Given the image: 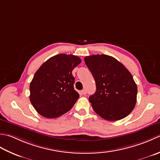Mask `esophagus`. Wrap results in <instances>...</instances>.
<instances>
[{
  "label": "esophagus",
  "mask_w": 160,
  "mask_h": 160,
  "mask_svg": "<svg viewBox=\"0 0 160 160\" xmlns=\"http://www.w3.org/2000/svg\"><path fill=\"white\" fill-rule=\"evenodd\" d=\"M81 94H83V95H85V94H86V90H84V89L81 90Z\"/></svg>",
  "instance_id": "obj_1"
}]
</instances>
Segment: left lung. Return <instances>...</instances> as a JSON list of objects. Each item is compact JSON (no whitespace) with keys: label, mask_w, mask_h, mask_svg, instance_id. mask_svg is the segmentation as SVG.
<instances>
[{"label":"left lung","mask_w":160,"mask_h":160,"mask_svg":"<svg viewBox=\"0 0 160 160\" xmlns=\"http://www.w3.org/2000/svg\"><path fill=\"white\" fill-rule=\"evenodd\" d=\"M84 60L96 82V92L89 97L94 112L108 121L125 118L137 102L138 87L132 74L108 55H91Z\"/></svg>","instance_id":"obj_1"}]
</instances>
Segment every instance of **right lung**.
Masks as SVG:
<instances>
[{
	"label": "right lung",
	"mask_w": 160,
	"mask_h": 160,
	"mask_svg": "<svg viewBox=\"0 0 160 160\" xmlns=\"http://www.w3.org/2000/svg\"><path fill=\"white\" fill-rule=\"evenodd\" d=\"M81 62L72 54H59L49 58L36 72L30 85V102L46 118L66 113L79 99L72 72Z\"/></svg>",
	"instance_id": "obj_1"
}]
</instances>
